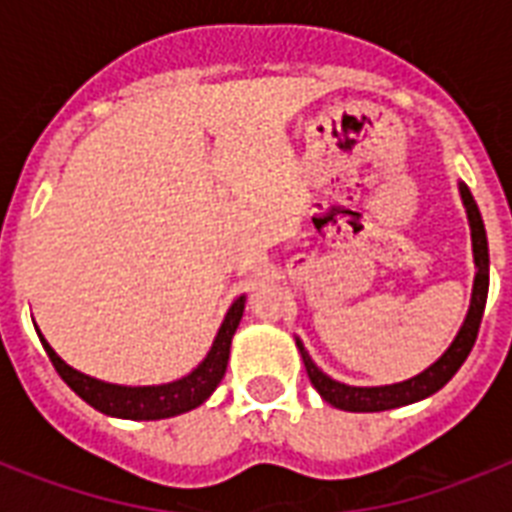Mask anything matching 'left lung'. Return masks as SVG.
Listing matches in <instances>:
<instances>
[{
	"label": "left lung",
	"instance_id": "left-lung-1",
	"mask_svg": "<svg viewBox=\"0 0 512 512\" xmlns=\"http://www.w3.org/2000/svg\"><path fill=\"white\" fill-rule=\"evenodd\" d=\"M460 196L470 220L473 260H476L478 271L476 281H473L470 311L454 342L446 348V353L438 358L436 364H430L425 372H420L412 380L396 382V385H380V388H353V385L332 380V377L321 372L319 366L313 364V358L308 356V350L303 348V342L297 340V348H300V356H303L305 372L311 377V385L319 390L327 404L345 409V412H385V409L414 404V401H422V398L433 396L436 390L444 388L446 382L457 374V369L465 364V358L473 350V342L478 337V327H481V319H484L486 295H489V244H486V228L484 220H481V212H478V204L465 183H460Z\"/></svg>",
	"mask_w": 512,
	"mask_h": 512
}]
</instances>
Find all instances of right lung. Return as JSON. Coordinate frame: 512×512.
I'll return each mask as SVG.
<instances>
[{
  "label": "right lung",
  "mask_w": 512,
  "mask_h": 512,
  "mask_svg": "<svg viewBox=\"0 0 512 512\" xmlns=\"http://www.w3.org/2000/svg\"><path fill=\"white\" fill-rule=\"evenodd\" d=\"M244 300H247L244 295L239 300H233V305L225 313L223 324L217 329V337L212 342V348H209L207 358L191 374H185L175 382H167V385L127 388V385H111V382L95 380V377L76 372L74 366H68L42 335H39V340H42L55 372L92 409L111 414V417H122V420H164V417H175V414L196 409L220 385L225 366H228V356H231V340L236 335L241 316H244Z\"/></svg>",
  "instance_id": "1"
}]
</instances>
